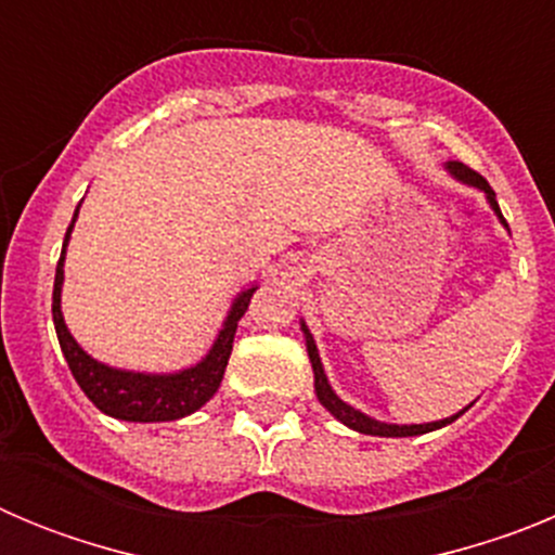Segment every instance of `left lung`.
Instances as JSON below:
<instances>
[{
  "label": "left lung",
  "mask_w": 555,
  "mask_h": 555,
  "mask_svg": "<svg viewBox=\"0 0 555 555\" xmlns=\"http://www.w3.org/2000/svg\"><path fill=\"white\" fill-rule=\"evenodd\" d=\"M448 169L453 171L455 178L464 180V183L469 185H478V189L487 191V199L489 205L494 208V214L500 217V222L506 224V219H503V214H500V205L498 199H494V191L492 185L487 183V180L480 178L478 171L469 169L467 164H461V160H450ZM508 228V224H506ZM302 331H306V341H308V358H311V366H313V386H317V397H320V403L325 405L327 411H331L333 416H336L338 423H345L347 428L358 430V434H370V436H420V434H428V430H436V428H444V425H450L453 420H459L464 411H459L455 416H448V420H439V423H428V425H386V423H377V420H372V416L361 414V411H356L352 405H347L345 400H338L336 391L331 389V384H327V375L325 370H322V361H320V352H317V345H313L311 333H308V327L302 325Z\"/></svg>",
  "instance_id": "obj_1"
}]
</instances>
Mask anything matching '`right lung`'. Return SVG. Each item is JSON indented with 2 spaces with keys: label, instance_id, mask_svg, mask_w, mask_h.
<instances>
[{
  "label": "right lung",
  "instance_id": "1",
  "mask_svg": "<svg viewBox=\"0 0 555 555\" xmlns=\"http://www.w3.org/2000/svg\"><path fill=\"white\" fill-rule=\"evenodd\" d=\"M75 219H72V224L66 230L61 261H57L55 269L52 320H55L57 341H61V350L68 361V370H72L75 380L80 384V389L86 391L88 400L96 409L116 416V420H127V423H169V420H180V416L197 411L199 405H205L210 397L217 395L219 384H222L224 366H228L230 350H233L235 327H238V320L247 311L255 288H247V292L238 294V300L233 302L228 320H224V327L219 331L217 345L210 347V352L197 366L178 372V375H141V372L111 370V366L94 361V358L77 345L61 313L63 255H66V244L68 235H72V228H75Z\"/></svg>",
  "mask_w": 555,
  "mask_h": 555
}]
</instances>
